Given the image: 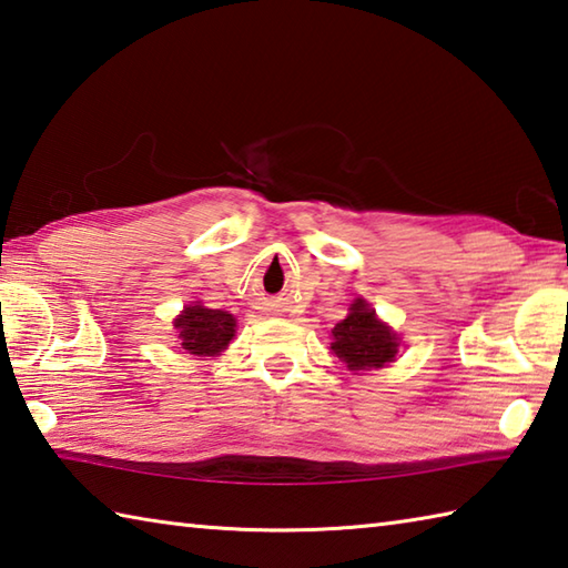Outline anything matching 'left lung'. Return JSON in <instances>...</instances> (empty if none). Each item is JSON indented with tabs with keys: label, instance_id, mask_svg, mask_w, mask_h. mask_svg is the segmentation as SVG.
<instances>
[{
	"label": "left lung",
	"instance_id": "1",
	"mask_svg": "<svg viewBox=\"0 0 568 568\" xmlns=\"http://www.w3.org/2000/svg\"><path fill=\"white\" fill-rule=\"evenodd\" d=\"M398 342L396 332L376 317V310L357 297L349 305V315L332 327L329 349L349 372H369L396 359Z\"/></svg>",
	"mask_w": 568,
	"mask_h": 568
}]
</instances>
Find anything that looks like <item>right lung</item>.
<instances>
[{"instance_id": "right-lung-1", "label": "right lung", "mask_w": 568, "mask_h": 568, "mask_svg": "<svg viewBox=\"0 0 568 568\" xmlns=\"http://www.w3.org/2000/svg\"><path fill=\"white\" fill-rule=\"evenodd\" d=\"M174 329L180 335L182 349L194 357H219L236 337V317L224 310H211L202 303L186 305L176 315Z\"/></svg>"}]
</instances>
